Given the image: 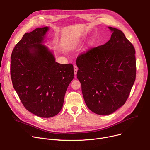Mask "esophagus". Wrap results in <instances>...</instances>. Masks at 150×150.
I'll list each match as a JSON object with an SVG mask.
<instances>
[{"mask_svg":"<svg viewBox=\"0 0 150 150\" xmlns=\"http://www.w3.org/2000/svg\"><path fill=\"white\" fill-rule=\"evenodd\" d=\"M74 74H75V75H76V74H77L78 69V67H77L76 65H74Z\"/></svg>","mask_w":150,"mask_h":150,"instance_id":"34e87169","label":"esophagus"}]
</instances>
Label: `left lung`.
I'll use <instances>...</instances> for the list:
<instances>
[{"label": "left lung", "mask_w": 150, "mask_h": 150, "mask_svg": "<svg viewBox=\"0 0 150 150\" xmlns=\"http://www.w3.org/2000/svg\"><path fill=\"white\" fill-rule=\"evenodd\" d=\"M109 28L112 34L105 44L81 53L76 61L85 104L100 115L112 114L125 103L136 78L134 46L122 31Z\"/></svg>", "instance_id": "1"}]
</instances>
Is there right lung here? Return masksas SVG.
<instances>
[{
	"label": "right lung",
	"instance_id": "right-lung-1",
	"mask_svg": "<svg viewBox=\"0 0 150 150\" xmlns=\"http://www.w3.org/2000/svg\"><path fill=\"white\" fill-rule=\"evenodd\" d=\"M48 30L45 27L25 33L15 46L11 63L13 87L25 108L46 118L60 112L74 76L72 64L56 62L42 45Z\"/></svg>",
	"mask_w": 150,
	"mask_h": 150
}]
</instances>
